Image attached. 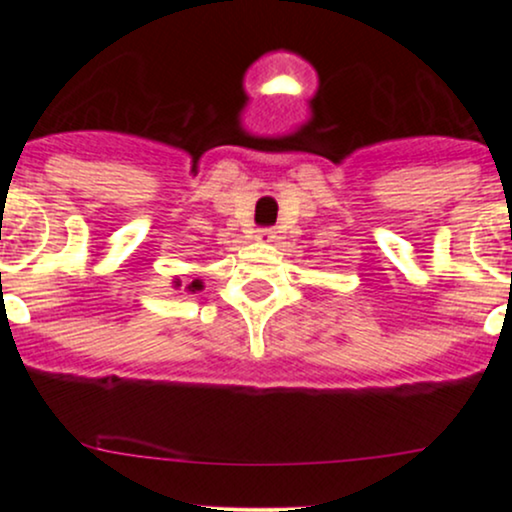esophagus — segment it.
Segmentation results:
<instances>
[{
    "instance_id": "34e87169",
    "label": "esophagus",
    "mask_w": 512,
    "mask_h": 512,
    "mask_svg": "<svg viewBox=\"0 0 512 512\" xmlns=\"http://www.w3.org/2000/svg\"><path fill=\"white\" fill-rule=\"evenodd\" d=\"M255 238L260 240V243H272V240H274L276 236H274L272 228H260V231H257V236H255Z\"/></svg>"
}]
</instances>
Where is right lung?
<instances>
[{
  "instance_id": "right-lung-1",
  "label": "right lung",
  "mask_w": 512,
  "mask_h": 512,
  "mask_svg": "<svg viewBox=\"0 0 512 512\" xmlns=\"http://www.w3.org/2000/svg\"><path fill=\"white\" fill-rule=\"evenodd\" d=\"M173 284H175V286H182V281H180V279H175ZM185 289H187V291H192V293H195V291H202V281H199V279H192L190 284L185 286Z\"/></svg>"
}]
</instances>
